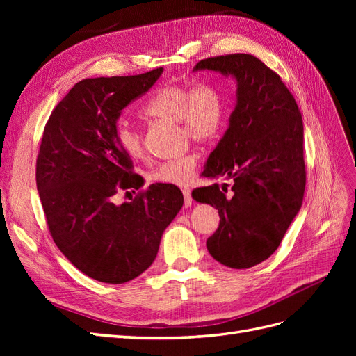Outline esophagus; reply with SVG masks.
<instances>
[{
    "mask_svg": "<svg viewBox=\"0 0 356 356\" xmlns=\"http://www.w3.org/2000/svg\"><path fill=\"white\" fill-rule=\"evenodd\" d=\"M182 195H184V207H186V208H190L191 203H193V199H191V195H190V190H188V188H182Z\"/></svg>",
    "mask_w": 356,
    "mask_h": 356,
    "instance_id": "esophagus-1",
    "label": "esophagus"
}]
</instances>
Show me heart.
Returning a JSON list of instances; mask_svg holds the SVG:
<instances>
[{
	"label": "heart",
	"instance_id": "1",
	"mask_svg": "<svg viewBox=\"0 0 356 356\" xmlns=\"http://www.w3.org/2000/svg\"><path fill=\"white\" fill-rule=\"evenodd\" d=\"M143 114L156 120L178 122L182 135L197 143H209L221 131L225 104L221 92L213 84H174L156 92L145 104ZM115 141L127 157H143L141 135L131 124H118ZM197 160L199 156L195 152L166 160L154 168L152 179L165 184L186 186L195 174Z\"/></svg>",
	"mask_w": 356,
	"mask_h": 356
}]
</instances>
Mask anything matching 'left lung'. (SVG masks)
<instances>
[{
    "mask_svg": "<svg viewBox=\"0 0 356 356\" xmlns=\"http://www.w3.org/2000/svg\"><path fill=\"white\" fill-rule=\"evenodd\" d=\"M193 71H213L236 81L229 127L209 154L203 177L229 184L195 188L199 203L215 207L220 225L207 241L209 254L232 268L267 260L298 213L306 187L303 118L281 77L252 55L208 58Z\"/></svg>",
    "mask_w": 356,
    "mask_h": 356,
    "instance_id": "left-lung-1",
    "label": "left lung"
}]
</instances>
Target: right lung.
<instances>
[{
	"label": "right lung",
	"instance_id": "right-lung-1",
	"mask_svg": "<svg viewBox=\"0 0 356 356\" xmlns=\"http://www.w3.org/2000/svg\"><path fill=\"white\" fill-rule=\"evenodd\" d=\"M161 72L79 81L42 134L37 190L50 234L72 266L99 282L124 284L145 272L184 203L177 186L159 182L134 202H114L118 190L141 187L117 145V120Z\"/></svg>",
	"mask_w": 356,
	"mask_h": 356
}]
</instances>
